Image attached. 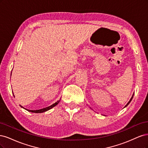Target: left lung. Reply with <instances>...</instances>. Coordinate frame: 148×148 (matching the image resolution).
<instances>
[{
    "mask_svg": "<svg viewBox=\"0 0 148 148\" xmlns=\"http://www.w3.org/2000/svg\"><path fill=\"white\" fill-rule=\"evenodd\" d=\"M133 95H134V94H133V96H132V98H131V99H130V101H128V103H127V104H126V106H125V107H126V106H128V104H129V103H130V102H131V101H132V98H133Z\"/></svg>",
    "mask_w": 148,
    "mask_h": 148,
    "instance_id": "obj_1",
    "label": "left lung"
}]
</instances>
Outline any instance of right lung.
<instances>
[{"instance_id":"obj_1","label":"right lung","mask_w":148,"mask_h":148,"mask_svg":"<svg viewBox=\"0 0 148 148\" xmlns=\"http://www.w3.org/2000/svg\"><path fill=\"white\" fill-rule=\"evenodd\" d=\"M11 75H12V74H11ZM60 100H61V99L58 100V101H56V103H55L54 104H52V105H51V106H49V107H47V108H43V109H39V110H29V109H26L27 111H29V112H35V113H41V112H45V111H47L49 110V109H51L52 108L55 107V106H56L57 104H58L59 103V102L60 101ZM21 106V108H23V107H22L21 106Z\"/></svg>"}]
</instances>
